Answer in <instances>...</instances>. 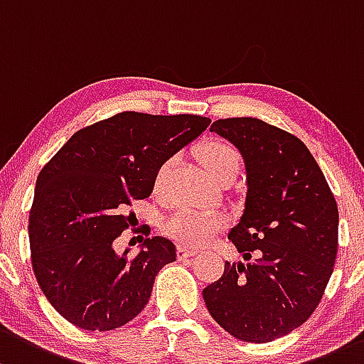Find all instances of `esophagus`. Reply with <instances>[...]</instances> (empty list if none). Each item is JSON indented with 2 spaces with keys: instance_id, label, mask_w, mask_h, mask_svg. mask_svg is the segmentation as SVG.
Returning <instances> with one entry per match:
<instances>
[{
  "instance_id": "1",
  "label": "esophagus",
  "mask_w": 364,
  "mask_h": 364,
  "mask_svg": "<svg viewBox=\"0 0 364 364\" xmlns=\"http://www.w3.org/2000/svg\"><path fill=\"white\" fill-rule=\"evenodd\" d=\"M195 252H197V251L190 250V247H186V246H178V258H179V259H188V258H192Z\"/></svg>"
}]
</instances>
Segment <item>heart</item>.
<instances>
[{
	"instance_id": "1",
	"label": "heart",
	"mask_w": 364,
	"mask_h": 364,
	"mask_svg": "<svg viewBox=\"0 0 364 364\" xmlns=\"http://www.w3.org/2000/svg\"><path fill=\"white\" fill-rule=\"evenodd\" d=\"M198 159L205 171L213 176L216 181L227 178V176H235L239 171L240 156L239 151L228 144L227 141L221 139H208L198 144L197 148ZM172 159L166 160L159 167L155 176V190H159L164 183V176L169 171ZM225 227V218L214 213H200L193 209H179L169 220L166 221V232L172 239L186 244V246H202L216 232Z\"/></svg>"
}]
</instances>
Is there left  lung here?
Masks as SVG:
<instances>
[{"mask_svg": "<svg viewBox=\"0 0 364 364\" xmlns=\"http://www.w3.org/2000/svg\"><path fill=\"white\" fill-rule=\"evenodd\" d=\"M211 132L230 141L246 167V202L228 233L244 263L202 291L225 331L265 343L316 311L333 272L338 208L312 153L293 134L258 118H225Z\"/></svg>", "mask_w": 364, "mask_h": 364, "instance_id": "obj_1", "label": "left lung"}]
</instances>
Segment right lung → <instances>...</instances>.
<instances>
[{
  "instance_id": "right-lung-1",
  "label": "right lung",
  "mask_w": 364,
  "mask_h": 364,
  "mask_svg": "<svg viewBox=\"0 0 364 364\" xmlns=\"http://www.w3.org/2000/svg\"><path fill=\"white\" fill-rule=\"evenodd\" d=\"M211 120L197 114L124 112L75 132L36 179L29 213L31 262L47 300L87 331H109L144 307L156 274L176 262L166 237L136 256L114 251L125 209L150 197L159 167Z\"/></svg>"
}]
</instances>
